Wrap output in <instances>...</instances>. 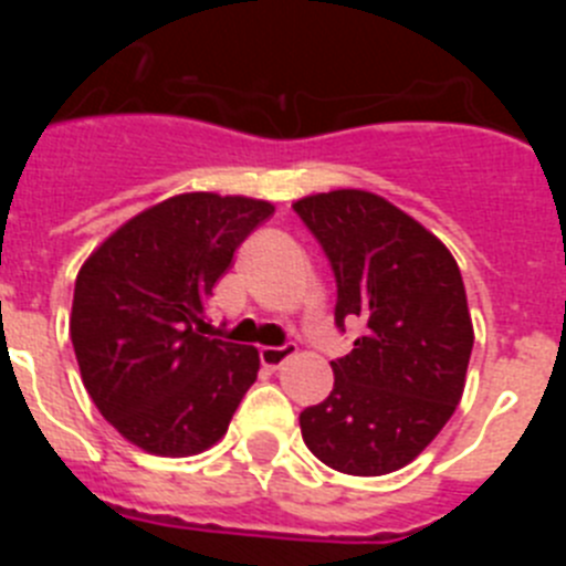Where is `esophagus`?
Listing matches in <instances>:
<instances>
[{
    "instance_id": "34e87169",
    "label": "esophagus",
    "mask_w": 566,
    "mask_h": 566,
    "mask_svg": "<svg viewBox=\"0 0 566 566\" xmlns=\"http://www.w3.org/2000/svg\"><path fill=\"white\" fill-rule=\"evenodd\" d=\"M294 354H297L294 345H263V348H260V363L274 371V368H280L286 359H292Z\"/></svg>"
}]
</instances>
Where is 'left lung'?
I'll return each instance as SVG.
<instances>
[{
	"mask_svg": "<svg viewBox=\"0 0 566 566\" xmlns=\"http://www.w3.org/2000/svg\"><path fill=\"white\" fill-rule=\"evenodd\" d=\"M337 277L334 319L365 323L332 363L334 391L300 413L308 451L348 476L411 464L464 394L473 319L451 249L411 214L365 189L294 201Z\"/></svg>",
	"mask_w": 566,
	"mask_h": 566,
	"instance_id": "obj_1",
	"label": "left lung"
}]
</instances>
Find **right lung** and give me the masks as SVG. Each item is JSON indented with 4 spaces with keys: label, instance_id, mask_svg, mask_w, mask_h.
I'll return each mask as SVG.
<instances>
[{
    "label": "right lung",
    "instance_id": "1",
    "mask_svg": "<svg viewBox=\"0 0 566 566\" xmlns=\"http://www.w3.org/2000/svg\"><path fill=\"white\" fill-rule=\"evenodd\" d=\"M274 203L181 192L133 214L84 260L70 339L102 417L153 457H195L221 442L249 385L254 345L203 337L214 283Z\"/></svg>",
    "mask_w": 566,
    "mask_h": 566
}]
</instances>
